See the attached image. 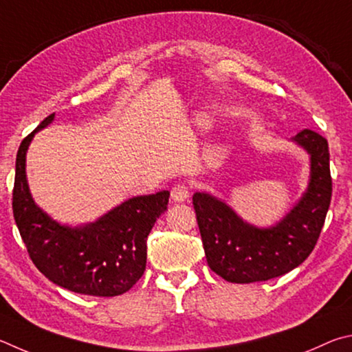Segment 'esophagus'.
Instances as JSON below:
<instances>
[{
  "mask_svg": "<svg viewBox=\"0 0 352 352\" xmlns=\"http://www.w3.org/2000/svg\"><path fill=\"white\" fill-rule=\"evenodd\" d=\"M190 198V188L187 184H176L171 188V199L176 202H184Z\"/></svg>",
  "mask_w": 352,
  "mask_h": 352,
  "instance_id": "obj_1",
  "label": "esophagus"
}]
</instances>
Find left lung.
Listing matches in <instances>:
<instances>
[{
	"label": "left lung",
	"mask_w": 352,
	"mask_h": 352,
	"mask_svg": "<svg viewBox=\"0 0 352 352\" xmlns=\"http://www.w3.org/2000/svg\"><path fill=\"white\" fill-rule=\"evenodd\" d=\"M292 140L309 153L311 179L303 198L278 224L258 229L214 196L193 195L207 263L226 281L276 278L300 266L316 248L332 196L328 140L307 128Z\"/></svg>",
	"instance_id": "8db88e82"
}]
</instances>
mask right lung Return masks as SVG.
Here are the masks:
<instances>
[{
	"mask_svg": "<svg viewBox=\"0 0 352 352\" xmlns=\"http://www.w3.org/2000/svg\"><path fill=\"white\" fill-rule=\"evenodd\" d=\"M54 116H47L18 148L12 193L16 227L35 267L54 285L94 297L122 295L144 275L146 238L166 210L170 192L135 196L82 227L58 224L35 204L26 179L30 140Z\"/></svg>",
	"mask_w": 352,
	"mask_h": 352,
	"instance_id": "obj_1",
	"label": "right lung"
}]
</instances>
